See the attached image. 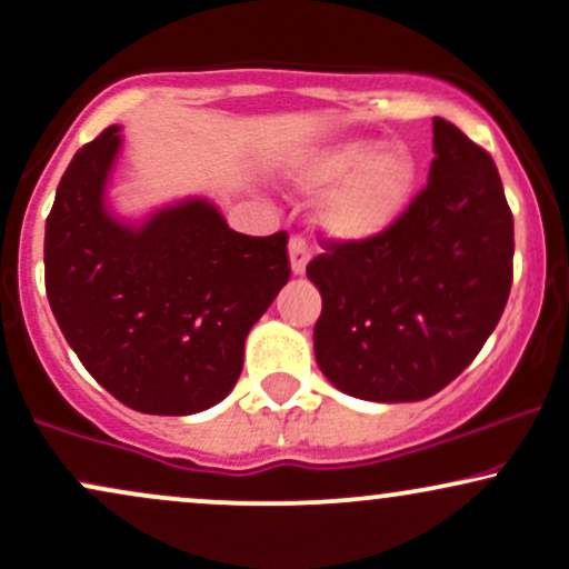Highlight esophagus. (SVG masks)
I'll use <instances>...</instances> for the list:
<instances>
[{
  "instance_id": "obj_1",
  "label": "esophagus",
  "mask_w": 569,
  "mask_h": 569,
  "mask_svg": "<svg viewBox=\"0 0 569 569\" xmlns=\"http://www.w3.org/2000/svg\"><path fill=\"white\" fill-rule=\"evenodd\" d=\"M289 262H291V272L293 276H302L307 270V262H310V243L297 234V238L289 240Z\"/></svg>"
}]
</instances>
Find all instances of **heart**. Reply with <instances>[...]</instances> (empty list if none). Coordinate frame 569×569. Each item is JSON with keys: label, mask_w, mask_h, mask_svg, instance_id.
Listing matches in <instances>:
<instances>
[{"label": "heart", "mask_w": 569, "mask_h": 569, "mask_svg": "<svg viewBox=\"0 0 569 569\" xmlns=\"http://www.w3.org/2000/svg\"><path fill=\"white\" fill-rule=\"evenodd\" d=\"M420 166L403 143L377 149L352 139L326 147L293 173L305 192H329L318 202V227L339 243H367L396 227L415 198Z\"/></svg>", "instance_id": "b5f03b06"}]
</instances>
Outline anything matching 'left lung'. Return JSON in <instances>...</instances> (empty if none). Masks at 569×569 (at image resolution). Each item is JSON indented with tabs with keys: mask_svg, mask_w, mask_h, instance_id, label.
<instances>
[{
	"mask_svg": "<svg viewBox=\"0 0 569 569\" xmlns=\"http://www.w3.org/2000/svg\"><path fill=\"white\" fill-rule=\"evenodd\" d=\"M323 299L312 342L335 388L401 403L439 393L485 348L513 280V217L479 143L433 117L428 184L367 243L307 264Z\"/></svg>",
	"mask_w": 569,
	"mask_h": 569,
	"instance_id": "8db88e82",
	"label": "left lung"
}]
</instances>
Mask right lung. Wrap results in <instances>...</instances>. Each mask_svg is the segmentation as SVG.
<instances>
[{
	"instance_id": "1",
	"label": "right lung",
	"mask_w": 569,
	"mask_h": 569,
	"mask_svg": "<svg viewBox=\"0 0 569 569\" xmlns=\"http://www.w3.org/2000/svg\"><path fill=\"white\" fill-rule=\"evenodd\" d=\"M120 147L112 126L69 162L44 224V289L71 350L117 401L194 415L238 382L248 331L289 283V234L234 232L202 198L126 224L107 208Z\"/></svg>"
}]
</instances>
